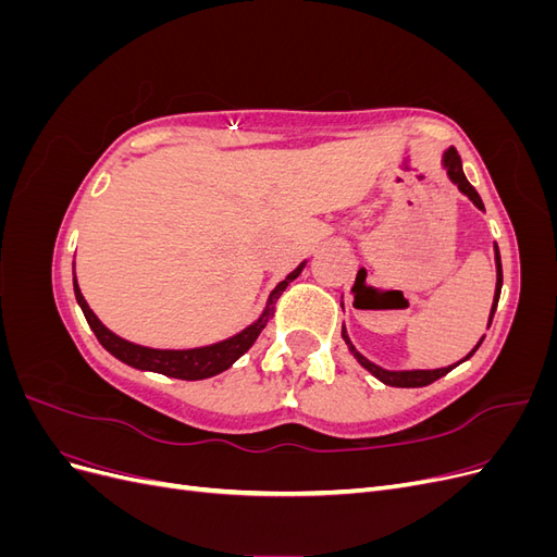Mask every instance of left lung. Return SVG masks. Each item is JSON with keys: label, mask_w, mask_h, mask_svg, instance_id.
I'll return each instance as SVG.
<instances>
[{"label": "left lung", "mask_w": 557, "mask_h": 557, "mask_svg": "<svg viewBox=\"0 0 557 557\" xmlns=\"http://www.w3.org/2000/svg\"><path fill=\"white\" fill-rule=\"evenodd\" d=\"M444 166H446V172H448L450 181L460 188V193H462V195H467V197H469L471 201H474V205L483 211V201H481L479 193L474 190V185H471V183L467 181V176H465V172H462V162H460L458 150H455V148H448V150H446V153H444ZM495 262H497V288H495V301H493V311H491V320H487V325L493 323V315H495L497 301H499V293H502V260H499V248H497V246H495ZM342 336L346 339V344H348V348H350L352 356H356V360L367 369V372H372L379 381H383L385 385H393V387H423V385L434 383L436 379L446 376V374L450 372V369H455V367H458L460 362H465V360H469L471 356H474L476 348H479V346H481V342H483V339H481V342L476 344V348L471 350L469 356H467L465 360H460L458 364L442 367V369H413V372H387V369H381L379 364L369 362L364 356H360V352L356 350V346L350 344L348 334H346V327L342 330Z\"/></svg>", "instance_id": "left-lung-1"}]
</instances>
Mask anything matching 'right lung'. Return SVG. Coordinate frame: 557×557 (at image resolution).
Instances as JSON below:
<instances>
[{"label":"right lung","mask_w":557,"mask_h":557,"mask_svg":"<svg viewBox=\"0 0 557 557\" xmlns=\"http://www.w3.org/2000/svg\"><path fill=\"white\" fill-rule=\"evenodd\" d=\"M301 269H305V262H301L293 274L285 276V281H281L276 285L274 293L269 295L267 309L262 311V315L256 320V323L248 325L244 332L230 336V339H225V342H218V344L205 346V348H190V350H158V348L129 344L99 323V318L92 313L88 301L83 299V295L78 290L76 276H74V293H76V301L83 309V315H86L90 330L95 332L99 344H102L111 352V356H115L117 360L129 364V367L148 369V372H158V374L183 379V381H201V379H209V376L225 372V369H230L252 344H256L258 334L267 327L269 318L274 315L272 305L281 297V293L288 288V283L301 274Z\"/></svg>","instance_id":"add662e5"}]
</instances>
